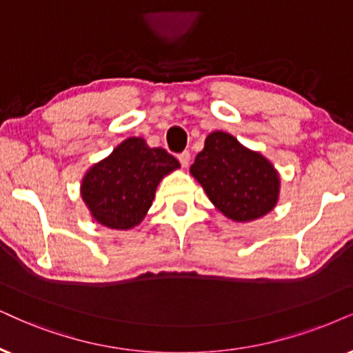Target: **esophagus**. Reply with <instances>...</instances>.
<instances>
[{
	"label": "esophagus",
	"mask_w": 353,
	"mask_h": 353,
	"mask_svg": "<svg viewBox=\"0 0 353 353\" xmlns=\"http://www.w3.org/2000/svg\"><path fill=\"white\" fill-rule=\"evenodd\" d=\"M177 159H179V163L182 164V168H185L187 164L190 161V153L189 151H182V153L177 154Z\"/></svg>",
	"instance_id": "obj_1"
}]
</instances>
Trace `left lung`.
Instances as JSON below:
<instances>
[{
	"label": "left lung",
	"mask_w": 353,
	"mask_h": 353,
	"mask_svg": "<svg viewBox=\"0 0 353 353\" xmlns=\"http://www.w3.org/2000/svg\"><path fill=\"white\" fill-rule=\"evenodd\" d=\"M190 172L212 203L234 221L264 216L279 199L280 179L274 166L228 133H210Z\"/></svg>",
	"instance_id": "1"
}]
</instances>
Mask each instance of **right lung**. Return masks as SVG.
<instances>
[{"label": "right lung", "mask_w": 353, "mask_h": 353, "mask_svg": "<svg viewBox=\"0 0 353 353\" xmlns=\"http://www.w3.org/2000/svg\"><path fill=\"white\" fill-rule=\"evenodd\" d=\"M181 164L163 148H150L143 138H127L109 158L84 176L83 200L101 225L128 230L151 207L156 187Z\"/></svg>", "instance_id": "obj_1"}]
</instances>
